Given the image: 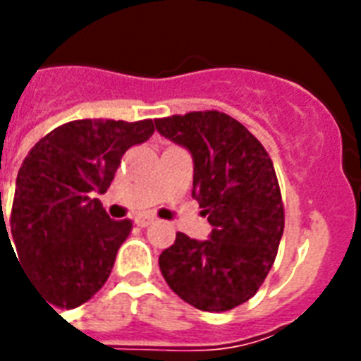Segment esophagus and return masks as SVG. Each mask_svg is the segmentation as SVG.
Instances as JSON below:
<instances>
[{"label":"esophagus","instance_id":"1","mask_svg":"<svg viewBox=\"0 0 361 361\" xmlns=\"http://www.w3.org/2000/svg\"><path fill=\"white\" fill-rule=\"evenodd\" d=\"M153 223H155V219H153L152 215H140V217L136 219V225L142 226V228H144V226L153 225Z\"/></svg>","mask_w":361,"mask_h":361}]
</instances>
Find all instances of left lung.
<instances>
[{"mask_svg": "<svg viewBox=\"0 0 361 361\" xmlns=\"http://www.w3.org/2000/svg\"><path fill=\"white\" fill-rule=\"evenodd\" d=\"M157 133L191 153L192 198L208 240L176 234L159 257L169 286L200 311H228L257 294L274 266L285 209L271 159L231 116L208 110L155 120Z\"/></svg>", "mask_w": 361, "mask_h": 361, "instance_id": "left-lung-1", "label": "left lung"}]
</instances>
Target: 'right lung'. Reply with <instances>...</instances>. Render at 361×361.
Wrapping results in <instances>:
<instances>
[{"label": "right lung", "mask_w": 361, "mask_h": 361, "mask_svg": "<svg viewBox=\"0 0 361 361\" xmlns=\"http://www.w3.org/2000/svg\"><path fill=\"white\" fill-rule=\"evenodd\" d=\"M153 130L152 120L69 121L24 159L11 234L31 283L56 307H78L109 279L133 223L110 219L93 197L106 192L123 153Z\"/></svg>", "instance_id": "right-lung-1"}]
</instances>
